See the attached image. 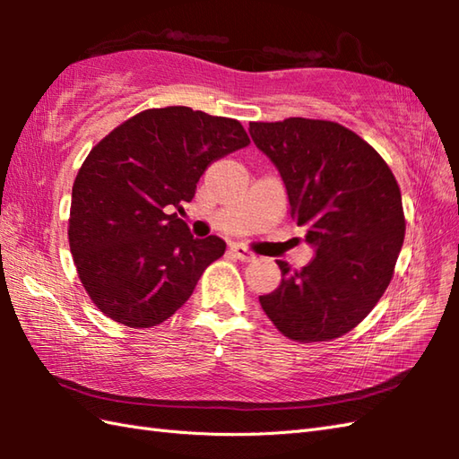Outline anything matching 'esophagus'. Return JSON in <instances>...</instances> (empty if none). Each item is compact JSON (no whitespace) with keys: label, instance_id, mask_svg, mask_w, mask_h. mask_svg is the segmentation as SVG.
Listing matches in <instances>:
<instances>
[{"label":"esophagus","instance_id":"esophagus-1","mask_svg":"<svg viewBox=\"0 0 459 459\" xmlns=\"http://www.w3.org/2000/svg\"><path fill=\"white\" fill-rule=\"evenodd\" d=\"M230 252H232V255H235L240 262H250V260H255V252L248 250L247 247L232 245V247H230Z\"/></svg>","mask_w":459,"mask_h":459}]
</instances>
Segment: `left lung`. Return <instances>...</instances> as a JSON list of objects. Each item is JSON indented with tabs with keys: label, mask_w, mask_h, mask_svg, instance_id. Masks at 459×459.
<instances>
[{
	"label": "left lung",
	"mask_w": 459,
	"mask_h": 459,
	"mask_svg": "<svg viewBox=\"0 0 459 459\" xmlns=\"http://www.w3.org/2000/svg\"><path fill=\"white\" fill-rule=\"evenodd\" d=\"M250 135L284 179L291 219L316 258L276 260L281 284L260 306L281 335L317 343L349 333L383 298L403 248L401 187L360 135L329 120L250 122Z\"/></svg>",
	"instance_id": "left-lung-1"
}]
</instances>
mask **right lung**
<instances>
[{
    "instance_id": "obj_1",
    "label": "right lung",
    "mask_w": 459,
    "mask_h": 459,
    "mask_svg": "<svg viewBox=\"0 0 459 459\" xmlns=\"http://www.w3.org/2000/svg\"><path fill=\"white\" fill-rule=\"evenodd\" d=\"M248 143L238 120L165 106L132 116L94 145L73 183L68 245L106 317L155 327L189 299L227 245L193 238L173 209L195 197L209 163Z\"/></svg>"
}]
</instances>
